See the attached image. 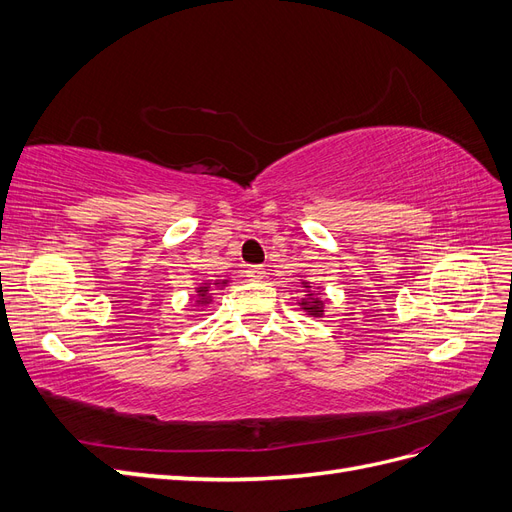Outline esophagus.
I'll return each mask as SVG.
<instances>
[{
  "label": "esophagus",
  "instance_id": "obj_1",
  "mask_svg": "<svg viewBox=\"0 0 512 512\" xmlns=\"http://www.w3.org/2000/svg\"><path fill=\"white\" fill-rule=\"evenodd\" d=\"M265 275L267 273L260 265H252V267L245 269V277H247V280H252V282H262V280H265Z\"/></svg>",
  "mask_w": 512,
  "mask_h": 512
}]
</instances>
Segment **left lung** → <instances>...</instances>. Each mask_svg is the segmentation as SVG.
Returning <instances> with one entry per match:
<instances>
[{"label": "left lung", "instance_id": "left-lung-1", "mask_svg": "<svg viewBox=\"0 0 512 512\" xmlns=\"http://www.w3.org/2000/svg\"><path fill=\"white\" fill-rule=\"evenodd\" d=\"M303 284V299L299 301L303 312H307L309 316L314 318H322L324 314V299L320 297V290H312V286H309V282H301Z\"/></svg>", "mask_w": 512, "mask_h": 512}]
</instances>
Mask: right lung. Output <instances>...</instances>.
<instances>
[{"mask_svg":"<svg viewBox=\"0 0 512 512\" xmlns=\"http://www.w3.org/2000/svg\"><path fill=\"white\" fill-rule=\"evenodd\" d=\"M228 284V280H218V282H215L213 286L215 288H224ZM211 282H205V284H200L198 288H196V294H194V305L196 307H207L211 301H213V297H211Z\"/></svg>","mask_w":512,"mask_h":512,"instance_id":"obj_1","label":"right lung"}]
</instances>
